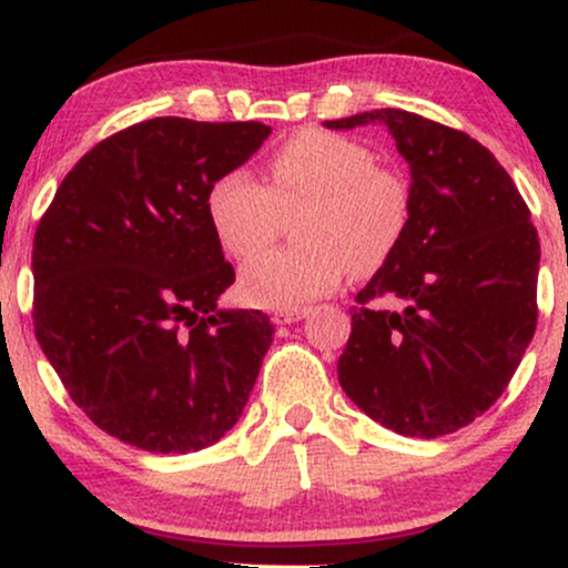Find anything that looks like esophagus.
<instances>
[{
    "label": "esophagus",
    "instance_id": "obj_1",
    "mask_svg": "<svg viewBox=\"0 0 568 568\" xmlns=\"http://www.w3.org/2000/svg\"><path fill=\"white\" fill-rule=\"evenodd\" d=\"M306 315H310V306H291V310H277L275 315H272V321H275L277 325H285V323L304 321Z\"/></svg>",
    "mask_w": 568,
    "mask_h": 568
}]
</instances>
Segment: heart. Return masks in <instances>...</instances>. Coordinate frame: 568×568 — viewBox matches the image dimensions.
I'll use <instances>...</instances> for the list:
<instances>
[{
	"mask_svg": "<svg viewBox=\"0 0 568 568\" xmlns=\"http://www.w3.org/2000/svg\"><path fill=\"white\" fill-rule=\"evenodd\" d=\"M298 211L302 245L264 253L240 275V296L262 310H291L338 288L349 272L368 275L393 256L410 216V186L374 149L323 128L293 133L270 160L266 186L226 171L207 189L205 211L219 245L237 262L275 240L280 213Z\"/></svg>",
	"mask_w": 568,
	"mask_h": 568,
	"instance_id": "b5f03b06",
	"label": "heart"
}]
</instances>
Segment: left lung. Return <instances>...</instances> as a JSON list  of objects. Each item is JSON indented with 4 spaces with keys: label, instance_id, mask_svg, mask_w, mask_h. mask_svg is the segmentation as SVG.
Returning a JSON list of instances; mask_svg holds the SVG:
<instances>
[{
    "label": "left lung",
    "instance_id": "obj_1",
    "mask_svg": "<svg viewBox=\"0 0 568 568\" xmlns=\"http://www.w3.org/2000/svg\"><path fill=\"white\" fill-rule=\"evenodd\" d=\"M368 122L387 125L408 162L410 216L393 256L355 296L338 384L387 429L440 438L497 403L529 347L539 237L484 143L403 109L325 128Z\"/></svg>",
    "mask_w": 568,
    "mask_h": 568
}]
</instances>
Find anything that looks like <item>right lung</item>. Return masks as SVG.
I'll return each instance as SVG.
<instances>
[{
    "label": "right lung",
    "instance_id": "add662e5",
    "mask_svg": "<svg viewBox=\"0 0 568 568\" xmlns=\"http://www.w3.org/2000/svg\"><path fill=\"white\" fill-rule=\"evenodd\" d=\"M270 133L262 122H139L95 143L39 219L37 342L103 433L189 454L243 414L275 325L262 310H219L234 270L205 197Z\"/></svg>",
    "mask_w": 568,
    "mask_h": 568
}]
</instances>
